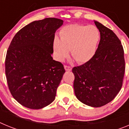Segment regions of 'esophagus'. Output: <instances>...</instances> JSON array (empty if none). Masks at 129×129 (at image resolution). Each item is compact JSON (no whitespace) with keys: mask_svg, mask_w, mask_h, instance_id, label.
<instances>
[{"mask_svg":"<svg viewBox=\"0 0 129 129\" xmlns=\"http://www.w3.org/2000/svg\"><path fill=\"white\" fill-rule=\"evenodd\" d=\"M64 69L66 70V71H71L72 70V67H70V66H64Z\"/></svg>","mask_w":129,"mask_h":129,"instance_id":"esophagus-1","label":"esophagus"}]
</instances>
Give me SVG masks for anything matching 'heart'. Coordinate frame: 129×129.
Returning <instances> with one entry per match:
<instances>
[{"label":"heart","instance_id":"b5f03b06","mask_svg":"<svg viewBox=\"0 0 129 129\" xmlns=\"http://www.w3.org/2000/svg\"><path fill=\"white\" fill-rule=\"evenodd\" d=\"M100 39V31L93 26L71 24L60 31L55 38L53 49L59 61L67 58L71 51L72 57L79 63H85L93 57Z\"/></svg>","mask_w":129,"mask_h":129}]
</instances>
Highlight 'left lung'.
<instances>
[{
  "label": "left lung",
  "mask_w": 129,
  "mask_h": 129,
  "mask_svg": "<svg viewBox=\"0 0 129 129\" xmlns=\"http://www.w3.org/2000/svg\"><path fill=\"white\" fill-rule=\"evenodd\" d=\"M100 31V41L89 61L72 68L77 98L86 105L100 107L114 99L123 85L125 70L124 50L117 35L94 21Z\"/></svg>",
  "instance_id": "8db88e82"
}]
</instances>
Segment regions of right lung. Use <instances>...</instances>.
<instances>
[{
    "label": "right lung",
    "mask_w": 129,
    "mask_h": 129,
    "mask_svg": "<svg viewBox=\"0 0 129 129\" xmlns=\"http://www.w3.org/2000/svg\"><path fill=\"white\" fill-rule=\"evenodd\" d=\"M62 22L55 18L35 20L20 29L10 43L5 59L7 83L24 107L42 109L55 98L65 70L51 54L55 33Z\"/></svg>",
    "instance_id": "add662e5"
}]
</instances>
